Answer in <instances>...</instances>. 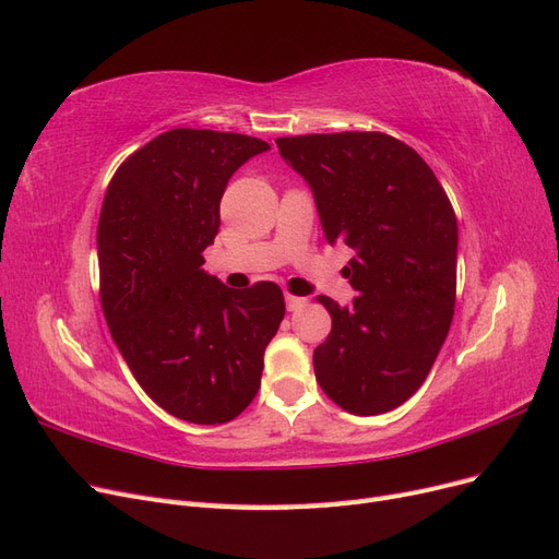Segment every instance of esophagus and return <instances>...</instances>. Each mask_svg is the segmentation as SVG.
<instances>
[{
	"label": "esophagus",
	"instance_id": "obj_1",
	"mask_svg": "<svg viewBox=\"0 0 559 559\" xmlns=\"http://www.w3.org/2000/svg\"><path fill=\"white\" fill-rule=\"evenodd\" d=\"M306 298H298V296H294V294H286V308H289L292 312L294 310H300L302 306H306Z\"/></svg>",
	"mask_w": 559,
	"mask_h": 559
}]
</instances>
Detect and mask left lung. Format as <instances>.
Listing matches in <instances>:
<instances>
[{"mask_svg": "<svg viewBox=\"0 0 559 559\" xmlns=\"http://www.w3.org/2000/svg\"><path fill=\"white\" fill-rule=\"evenodd\" d=\"M306 177L326 240L357 251L347 277L359 296L331 314L314 349L324 394L352 415H382L408 401L438 357L456 298V216L415 148L384 132L277 138Z\"/></svg>", "mask_w": 559, "mask_h": 559, "instance_id": "left-lung-1", "label": "left lung"}]
</instances>
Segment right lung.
<instances>
[{"instance_id":"obj_1","label":"right lung","mask_w":559,"mask_h":559,"mask_svg":"<svg viewBox=\"0 0 559 559\" xmlns=\"http://www.w3.org/2000/svg\"><path fill=\"white\" fill-rule=\"evenodd\" d=\"M265 148L238 132L167 130L118 165L99 212V300L114 343L144 392L193 425H224L253 401L284 319L275 282L228 289L202 270L228 179Z\"/></svg>"}]
</instances>
